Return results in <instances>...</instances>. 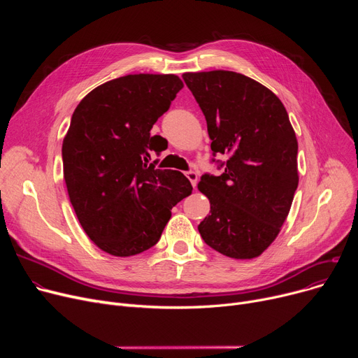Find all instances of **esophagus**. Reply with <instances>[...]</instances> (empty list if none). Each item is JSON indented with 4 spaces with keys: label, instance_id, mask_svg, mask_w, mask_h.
I'll return each instance as SVG.
<instances>
[{
    "label": "esophagus",
    "instance_id": "esophagus-1",
    "mask_svg": "<svg viewBox=\"0 0 358 358\" xmlns=\"http://www.w3.org/2000/svg\"><path fill=\"white\" fill-rule=\"evenodd\" d=\"M185 176H187V178L190 180V182H192V185H193V187H196V185H197V180H199L197 173H194V171H189V173H185Z\"/></svg>",
    "mask_w": 358,
    "mask_h": 358
}]
</instances>
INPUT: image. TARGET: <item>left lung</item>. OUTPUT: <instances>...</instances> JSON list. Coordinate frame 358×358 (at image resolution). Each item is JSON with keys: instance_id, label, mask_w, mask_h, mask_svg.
Wrapping results in <instances>:
<instances>
[{"instance_id": "left-lung-1", "label": "left lung", "mask_w": 358, "mask_h": 358, "mask_svg": "<svg viewBox=\"0 0 358 358\" xmlns=\"http://www.w3.org/2000/svg\"><path fill=\"white\" fill-rule=\"evenodd\" d=\"M182 80L206 117L213 155L228 157L219 177L204 174L197 185L210 201L199 232L223 255L255 258L277 238L299 184L287 111L273 91L238 72H185Z\"/></svg>"}]
</instances>
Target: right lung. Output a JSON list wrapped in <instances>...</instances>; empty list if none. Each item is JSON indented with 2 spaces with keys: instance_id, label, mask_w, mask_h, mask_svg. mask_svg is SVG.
I'll list each match as a JSON object with an SVG mask.
<instances>
[{
  "instance_id": "right-lung-1",
  "label": "right lung",
  "mask_w": 358,
  "mask_h": 358,
  "mask_svg": "<svg viewBox=\"0 0 358 358\" xmlns=\"http://www.w3.org/2000/svg\"><path fill=\"white\" fill-rule=\"evenodd\" d=\"M182 87L173 73L126 75L94 88L73 111L62 143L68 196L88 238L110 255L154 247L171 209L192 194L184 174L148 165L166 143L150 129Z\"/></svg>"
}]
</instances>
